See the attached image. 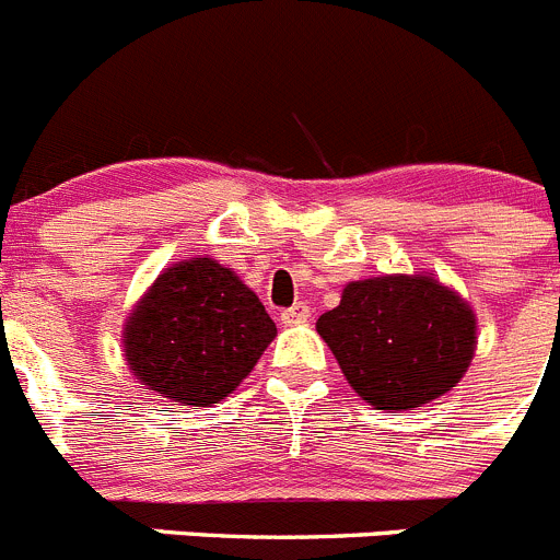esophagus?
I'll return each mask as SVG.
<instances>
[{"mask_svg":"<svg viewBox=\"0 0 560 560\" xmlns=\"http://www.w3.org/2000/svg\"><path fill=\"white\" fill-rule=\"evenodd\" d=\"M306 317H310V306L306 304H292L290 310H284L281 312V324L284 326H295V324H304Z\"/></svg>","mask_w":560,"mask_h":560,"instance_id":"esophagus-1","label":"esophagus"}]
</instances>
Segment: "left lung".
I'll use <instances>...</instances> for the list:
<instances>
[{
  "label": "left lung",
  "mask_w": 560,
  "mask_h": 560,
  "mask_svg": "<svg viewBox=\"0 0 560 560\" xmlns=\"http://www.w3.org/2000/svg\"><path fill=\"white\" fill-rule=\"evenodd\" d=\"M349 385L376 410H410L460 382L475 357V315L430 276L351 281L317 317Z\"/></svg>",
  "instance_id": "left-lung-1"
}]
</instances>
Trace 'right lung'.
Instances as JSON below:
<instances>
[{
	"label": "right lung",
	"mask_w": 560,
	"mask_h": 560,
	"mask_svg": "<svg viewBox=\"0 0 560 560\" xmlns=\"http://www.w3.org/2000/svg\"><path fill=\"white\" fill-rule=\"evenodd\" d=\"M276 337L256 292L214 259L164 270L125 326V360L150 390L209 407L254 371Z\"/></svg>",
	"instance_id": "add662e5"
}]
</instances>
